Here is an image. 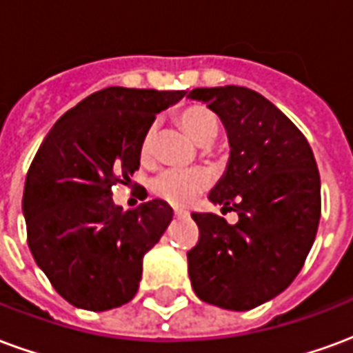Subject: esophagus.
<instances>
[{"instance_id": "obj_1", "label": "esophagus", "mask_w": 353, "mask_h": 353, "mask_svg": "<svg viewBox=\"0 0 353 353\" xmlns=\"http://www.w3.org/2000/svg\"><path fill=\"white\" fill-rule=\"evenodd\" d=\"M174 215H176V217H181V215H183V212H177L176 210V212H174Z\"/></svg>"}]
</instances>
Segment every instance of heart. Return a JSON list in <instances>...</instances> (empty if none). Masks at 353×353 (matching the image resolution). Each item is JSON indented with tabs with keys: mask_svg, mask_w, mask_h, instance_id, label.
Returning <instances> with one entry per match:
<instances>
[{
	"mask_svg": "<svg viewBox=\"0 0 353 353\" xmlns=\"http://www.w3.org/2000/svg\"><path fill=\"white\" fill-rule=\"evenodd\" d=\"M177 124L200 145L212 143L219 134V117L212 109L189 105L177 111ZM157 139V126H149L139 143L141 159H151ZM210 174L204 170H164L151 181L154 196L166 200L172 206H187L199 192L206 191Z\"/></svg>",
	"mask_w": 353,
	"mask_h": 353,
	"instance_id": "b5f03b06",
	"label": "heart"
}]
</instances>
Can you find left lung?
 <instances>
[{"label": "left lung", "mask_w": 353, "mask_h": 353, "mask_svg": "<svg viewBox=\"0 0 353 353\" xmlns=\"http://www.w3.org/2000/svg\"><path fill=\"white\" fill-rule=\"evenodd\" d=\"M221 119L229 164L210 200L236 212L229 225L215 214H192L199 244L187 253L189 278L200 301L225 310H252L288 289L301 272L318 232L321 185L303 132L245 87L194 88Z\"/></svg>", "instance_id": "left-lung-1"}]
</instances>
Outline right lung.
<instances>
[{"label": "right lung", "instance_id": "1", "mask_svg": "<svg viewBox=\"0 0 353 353\" xmlns=\"http://www.w3.org/2000/svg\"><path fill=\"white\" fill-rule=\"evenodd\" d=\"M185 90L109 87L60 117L28 170L22 212L35 263L65 301L103 312L138 293L143 255L172 221L164 200L124 212L111 187L139 168L154 115Z\"/></svg>", "mask_w": 353, "mask_h": 353}]
</instances>
